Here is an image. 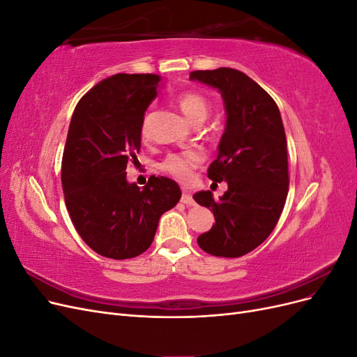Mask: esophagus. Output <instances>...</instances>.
I'll return each mask as SVG.
<instances>
[{
    "label": "esophagus",
    "mask_w": 357,
    "mask_h": 357,
    "mask_svg": "<svg viewBox=\"0 0 357 357\" xmlns=\"http://www.w3.org/2000/svg\"><path fill=\"white\" fill-rule=\"evenodd\" d=\"M181 202L186 204V205H195V201H193V198H192V195H190L189 192H183Z\"/></svg>",
    "instance_id": "obj_1"
}]
</instances>
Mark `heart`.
<instances>
[{
    "label": "heart",
    "instance_id": "heart-1",
    "mask_svg": "<svg viewBox=\"0 0 357 357\" xmlns=\"http://www.w3.org/2000/svg\"><path fill=\"white\" fill-rule=\"evenodd\" d=\"M177 104L180 107L181 113L185 114V117L192 125H201L205 119L208 117L211 105L210 101L205 98V96L199 92H193V91H186L181 92L177 96ZM142 135L146 138L149 135V126L147 122L143 123L142 128ZM201 155L197 152H183V153H172L168 155L160 164V169L167 172L171 177H174L176 180L186 183L190 180L192 172L199 164H201Z\"/></svg>",
    "mask_w": 357,
    "mask_h": 357
}]
</instances>
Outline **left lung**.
<instances>
[{
	"instance_id": "left-lung-1",
	"label": "left lung",
	"mask_w": 357,
	"mask_h": 357,
	"mask_svg": "<svg viewBox=\"0 0 357 357\" xmlns=\"http://www.w3.org/2000/svg\"><path fill=\"white\" fill-rule=\"evenodd\" d=\"M190 80L218 89L226 112L218 159L207 176L228 183V190L219 201L210 190L193 195L215 220L198 244L213 256L240 257L268 238L284 207L289 167L282 116L269 93L238 70H198Z\"/></svg>"
}]
</instances>
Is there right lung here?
I'll list each match as a JSON object with an SVG mask.
<instances>
[{
    "mask_svg": "<svg viewBox=\"0 0 357 357\" xmlns=\"http://www.w3.org/2000/svg\"><path fill=\"white\" fill-rule=\"evenodd\" d=\"M156 74H114L75 105L62 156V189L82 240L104 257L131 259L152 244L160 215L181 198L177 183H128L126 165L142 147L144 112L158 95Z\"/></svg>",
    "mask_w": 357,
    "mask_h": 357,
    "instance_id": "right-lung-1",
    "label": "right lung"
}]
</instances>
